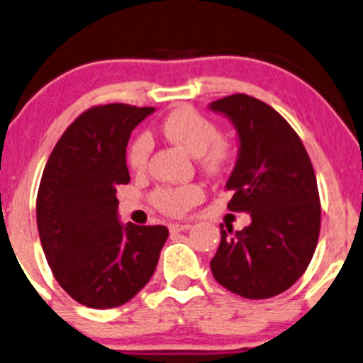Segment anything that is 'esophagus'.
<instances>
[{
    "mask_svg": "<svg viewBox=\"0 0 363 363\" xmlns=\"http://www.w3.org/2000/svg\"><path fill=\"white\" fill-rule=\"evenodd\" d=\"M190 227H192L190 223H171L169 230L171 232H185V230H189Z\"/></svg>",
    "mask_w": 363,
    "mask_h": 363,
    "instance_id": "1",
    "label": "esophagus"
}]
</instances>
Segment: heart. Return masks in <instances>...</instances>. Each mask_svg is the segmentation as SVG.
I'll list each match as a JSON object with an SVG mask.
<instances>
[{"instance_id":"obj_1","label":"heart","mask_w":363,"mask_h":363,"mask_svg":"<svg viewBox=\"0 0 363 363\" xmlns=\"http://www.w3.org/2000/svg\"><path fill=\"white\" fill-rule=\"evenodd\" d=\"M162 135L174 145L182 147L189 154L196 155L204 169L209 173H220L230 164L233 149L228 142L220 138L218 124L206 118L194 107H180L171 112L161 124ZM152 152V138L149 135H138L128 149V164L131 169L143 171L147 167ZM202 197L199 185L161 186L154 192L152 201L155 208L171 216H180L197 204Z\"/></svg>"}]
</instances>
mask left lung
<instances>
[{
    "mask_svg": "<svg viewBox=\"0 0 363 363\" xmlns=\"http://www.w3.org/2000/svg\"><path fill=\"white\" fill-rule=\"evenodd\" d=\"M209 108L228 118L239 136L225 186L232 192L228 209L251 216L239 232L221 225L211 272L242 298H274L305 274L317 247L320 201L313 166L299 136L270 105L237 93Z\"/></svg>",
    "mask_w": 363,
    "mask_h": 363,
    "instance_id": "obj_1",
    "label": "left lung"
}]
</instances>
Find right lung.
Wrapping results in <instances>:
<instances>
[{
  "mask_svg": "<svg viewBox=\"0 0 363 363\" xmlns=\"http://www.w3.org/2000/svg\"><path fill=\"white\" fill-rule=\"evenodd\" d=\"M154 107L96 105L60 136L43 171L38 232L62 289L89 308L121 306L157 267L166 227L119 221L116 186L126 185L131 131Z\"/></svg>",
  "mask_w": 363,
  "mask_h": 363,
  "instance_id": "1",
  "label": "right lung"
}]
</instances>
